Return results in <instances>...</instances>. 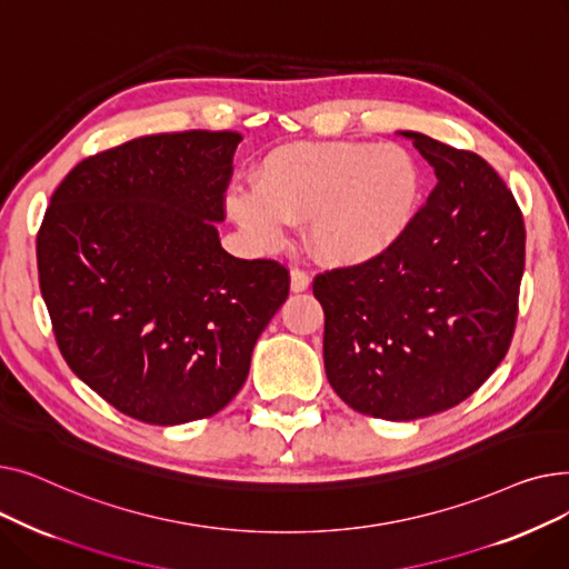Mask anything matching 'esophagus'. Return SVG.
I'll return each instance as SVG.
<instances>
[{"instance_id":"34e87169","label":"esophagus","mask_w":569,"mask_h":569,"mask_svg":"<svg viewBox=\"0 0 569 569\" xmlns=\"http://www.w3.org/2000/svg\"><path fill=\"white\" fill-rule=\"evenodd\" d=\"M311 286V277L305 272V269H292L290 272V290L292 292H305Z\"/></svg>"}]
</instances>
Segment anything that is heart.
I'll list each match as a JSON object with an SVG mask.
<instances>
[{
    "mask_svg": "<svg viewBox=\"0 0 569 569\" xmlns=\"http://www.w3.org/2000/svg\"><path fill=\"white\" fill-rule=\"evenodd\" d=\"M425 177L401 144L295 142L269 154L253 189L226 198L228 214L260 249H279L290 221H307L313 256L357 267L392 251L422 204Z\"/></svg>",
    "mask_w": 569,
    "mask_h": 569,
    "instance_id": "heart-1",
    "label": "heart"
}]
</instances>
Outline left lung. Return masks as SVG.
<instances>
[{"mask_svg":"<svg viewBox=\"0 0 569 569\" xmlns=\"http://www.w3.org/2000/svg\"><path fill=\"white\" fill-rule=\"evenodd\" d=\"M438 184L382 258L318 274L322 357L357 412L408 422L468 399L510 348L526 262L521 209L472 152L401 131Z\"/></svg>","mask_w":569,"mask_h":569,"instance_id":"8db88e82","label":"left lung"}]
</instances>
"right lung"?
I'll return each instance as SVG.
<instances>
[{"label":"right lung","mask_w":569,"mask_h":569,"mask_svg":"<svg viewBox=\"0 0 569 569\" xmlns=\"http://www.w3.org/2000/svg\"><path fill=\"white\" fill-rule=\"evenodd\" d=\"M239 140L234 131L129 140L80 161L46 209L37 260L57 346L133 420L174 427L228 406L288 297L283 264L221 247Z\"/></svg>","instance_id":"add662e5"}]
</instances>
